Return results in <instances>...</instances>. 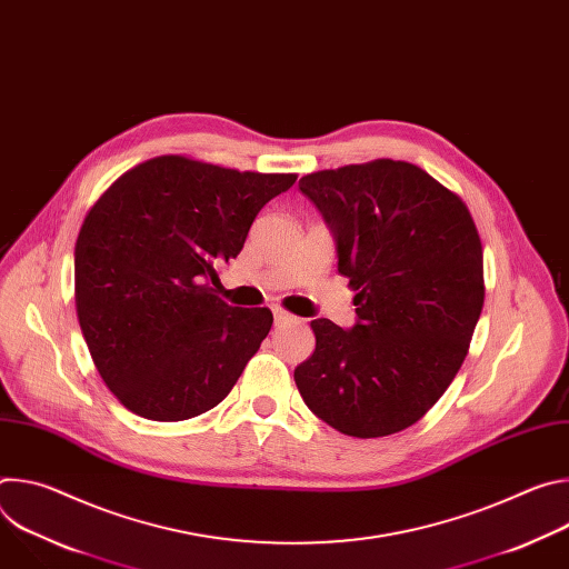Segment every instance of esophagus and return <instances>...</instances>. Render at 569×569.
I'll return each instance as SVG.
<instances>
[{"label": "esophagus", "instance_id": "34e87169", "mask_svg": "<svg viewBox=\"0 0 569 569\" xmlns=\"http://www.w3.org/2000/svg\"><path fill=\"white\" fill-rule=\"evenodd\" d=\"M272 312H274V321L277 323H288V321H295V317L290 312H286L281 306H272Z\"/></svg>", "mask_w": 569, "mask_h": 569}]
</instances>
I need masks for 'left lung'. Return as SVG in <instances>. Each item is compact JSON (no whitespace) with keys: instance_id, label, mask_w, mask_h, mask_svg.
Segmentation results:
<instances>
[{"instance_id":"8db88e82","label":"left lung","mask_w":569,"mask_h":569,"mask_svg":"<svg viewBox=\"0 0 569 569\" xmlns=\"http://www.w3.org/2000/svg\"><path fill=\"white\" fill-rule=\"evenodd\" d=\"M336 238L358 292L356 323L312 319V356L295 369L308 410L342 435L415 426L457 376L483 306L470 211L408 161L376 159L299 180Z\"/></svg>"}]
</instances>
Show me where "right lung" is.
I'll use <instances>...</instances> for the list:
<instances>
[{"instance_id": "right-lung-1", "label": "right lung", "mask_w": 569, "mask_h": 569, "mask_svg": "<svg viewBox=\"0 0 569 569\" xmlns=\"http://www.w3.org/2000/svg\"><path fill=\"white\" fill-rule=\"evenodd\" d=\"M295 180L164 154L92 207L73 252L76 312L101 378L130 412L187 421L231 391L272 312L224 303L216 268L240 254L259 211Z\"/></svg>"}]
</instances>
